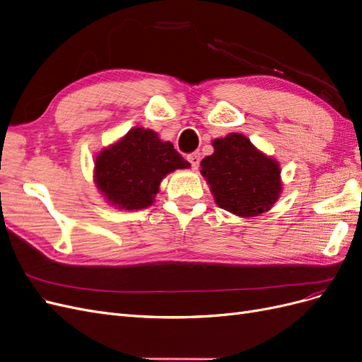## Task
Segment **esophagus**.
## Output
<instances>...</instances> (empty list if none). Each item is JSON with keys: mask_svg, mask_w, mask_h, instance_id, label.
I'll list each match as a JSON object with an SVG mask.
<instances>
[{"mask_svg": "<svg viewBox=\"0 0 362 362\" xmlns=\"http://www.w3.org/2000/svg\"><path fill=\"white\" fill-rule=\"evenodd\" d=\"M187 160L190 161L192 168L196 170V169L199 168V163H201V154H199V152H193V154H190V156L187 157Z\"/></svg>", "mask_w": 362, "mask_h": 362, "instance_id": "1", "label": "esophagus"}]
</instances>
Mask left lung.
<instances>
[{"instance_id":"left-lung-1","label":"left lung","mask_w":362,"mask_h":362,"mask_svg":"<svg viewBox=\"0 0 362 362\" xmlns=\"http://www.w3.org/2000/svg\"><path fill=\"white\" fill-rule=\"evenodd\" d=\"M213 148L201 161V173L214 202L240 217L269 211L282 192L279 163L240 133L213 140Z\"/></svg>"}]
</instances>
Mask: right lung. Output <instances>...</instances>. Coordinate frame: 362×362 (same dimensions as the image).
<instances>
[{
  "label": "right lung",
  "instance_id": "obj_1",
  "mask_svg": "<svg viewBox=\"0 0 362 362\" xmlns=\"http://www.w3.org/2000/svg\"><path fill=\"white\" fill-rule=\"evenodd\" d=\"M189 168L170 141H163L149 128L134 127L98 152L93 181L104 199L119 210H144L154 204L168 173Z\"/></svg>",
  "mask_w": 362,
  "mask_h": 362
}]
</instances>
